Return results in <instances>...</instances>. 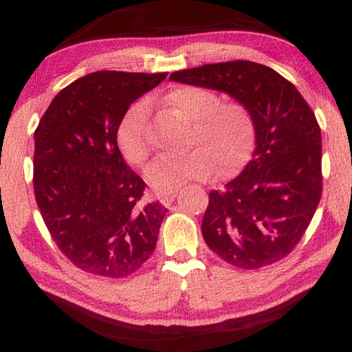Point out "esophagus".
I'll list each match as a JSON object with an SVG mask.
<instances>
[{
    "label": "esophagus",
    "instance_id": "1",
    "mask_svg": "<svg viewBox=\"0 0 352 352\" xmlns=\"http://www.w3.org/2000/svg\"><path fill=\"white\" fill-rule=\"evenodd\" d=\"M175 197H177V192H170V193H163V195L159 197V199L164 207H168L172 204V201L175 199Z\"/></svg>",
    "mask_w": 352,
    "mask_h": 352
}]
</instances>
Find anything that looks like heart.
Listing matches in <instances>:
<instances>
[{
	"mask_svg": "<svg viewBox=\"0 0 352 352\" xmlns=\"http://www.w3.org/2000/svg\"><path fill=\"white\" fill-rule=\"evenodd\" d=\"M164 106L172 113L192 122L189 146L183 155H163L145 170L148 184L159 193L175 192L192 180H206L218 170L227 175L248 160L256 140L251 111L239 101H221V96L201 86H180L164 95ZM148 104L134 102L126 110L116 131L124 159L142 166L151 153L148 133Z\"/></svg>",
	"mask_w": 352,
	"mask_h": 352,
	"instance_id": "heart-1",
	"label": "heart"
}]
</instances>
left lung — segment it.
<instances>
[{
    "label": "left lung",
    "instance_id": "left-lung-1",
    "mask_svg": "<svg viewBox=\"0 0 352 352\" xmlns=\"http://www.w3.org/2000/svg\"><path fill=\"white\" fill-rule=\"evenodd\" d=\"M169 80L226 92L251 111L256 149L242 174L208 193L201 233L241 269L276 263L294 251L322 195V138L316 116L289 80L250 60L177 71Z\"/></svg>",
    "mask_w": 352,
    "mask_h": 352
}]
</instances>
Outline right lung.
I'll return each instance as SVG.
<instances>
[{"label":"right lung","instance_id":"1","mask_svg":"<svg viewBox=\"0 0 352 352\" xmlns=\"http://www.w3.org/2000/svg\"><path fill=\"white\" fill-rule=\"evenodd\" d=\"M168 72L98 71L58 92L34 131L37 207L71 263L124 278L151 256L166 208L140 206L145 182L119 151L116 131L131 104Z\"/></svg>","mask_w":352,"mask_h":352}]
</instances>
